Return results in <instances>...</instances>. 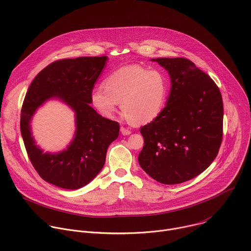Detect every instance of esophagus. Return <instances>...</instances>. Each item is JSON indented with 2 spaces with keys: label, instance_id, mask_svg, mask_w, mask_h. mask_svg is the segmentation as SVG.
<instances>
[{
  "label": "esophagus",
  "instance_id": "esophagus-1",
  "mask_svg": "<svg viewBox=\"0 0 251 251\" xmlns=\"http://www.w3.org/2000/svg\"><path fill=\"white\" fill-rule=\"evenodd\" d=\"M120 131H121L122 135H125V136H127V135H130V134H131V131H130L129 129L125 128V127H121V128H120Z\"/></svg>",
  "mask_w": 251,
  "mask_h": 251
}]
</instances>
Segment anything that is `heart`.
<instances>
[{"label":"heart","instance_id":"obj_1","mask_svg":"<svg viewBox=\"0 0 251 251\" xmlns=\"http://www.w3.org/2000/svg\"><path fill=\"white\" fill-rule=\"evenodd\" d=\"M170 89V81L162 70L129 64L107 76L103 86L90 94L92 105L105 116L112 117L121 103L127 121L143 125L154 121L163 111Z\"/></svg>","mask_w":251,"mask_h":251}]
</instances>
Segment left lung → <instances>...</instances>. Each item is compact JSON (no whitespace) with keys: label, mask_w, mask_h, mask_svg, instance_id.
<instances>
[{"label":"left lung","mask_w":251,"mask_h":251,"mask_svg":"<svg viewBox=\"0 0 251 251\" xmlns=\"http://www.w3.org/2000/svg\"><path fill=\"white\" fill-rule=\"evenodd\" d=\"M171 77L162 113L140 129L141 168L165 185L187 182L218 156L223 141L224 104L214 81L184 57L156 58Z\"/></svg>","instance_id":"8db88e82"}]
</instances>
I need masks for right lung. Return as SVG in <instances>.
<instances>
[{
	"label": "right lung",
	"instance_id": "right-lung-1",
	"mask_svg": "<svg viewBox=\"0 0 251 251\" xmlns=\"http://www.w3.org/2000/svg\"><path fill=\"white\" fill-rule=\"evenodd\" d=\"M107 56H82L53 61L34 77L21 112V133L33 168L50 184L77 190L97 176L106 152L119 135V123L99 115L90 106L94 83ZM58 98L76 112V136L70 146L56 154L44 153L31 136L29 122L40 105Z\"/></svg>",
	"mask_w": 251,
	"mask_h": 251
}]
</instances>
